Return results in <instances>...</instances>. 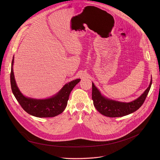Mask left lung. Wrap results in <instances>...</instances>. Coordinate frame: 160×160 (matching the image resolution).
Masks as SVG:
<instances>
[{"mask_svg": "<svg viewBox=\"0 0 160 160\" xmlns=\"http://www.w3.org/2000/svg\"><path fill=\"white\" fill-rule=\"evenodd\" d=\"M152 83L151 79L148 88L137 99L131 102H121L110 100L102 95L99 90L92 83V98L93 105L101 114L111 118L122 117L134 113L143 103Z\"/></svg>", "mask_w": 160, "mask_h": 160, "instance_id": "8db88e82", "label": "left lung"}]
</instances>
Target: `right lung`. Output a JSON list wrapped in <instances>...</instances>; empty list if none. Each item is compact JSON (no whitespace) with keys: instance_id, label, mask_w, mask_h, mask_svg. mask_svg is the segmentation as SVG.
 <instances>
[{"instance_id":"right-lung-1","label":"right lung","mask_w":160,"mask_h":160,"mask_svg":"<svg viewBox=\"0 0 160 160\" xmlns=\"http://www.w3.org/2000/svg\"><path fill=\"white\" fill-rule=\"evenodd\" d=\"M14 57L12 62L10 84L12 91L23 110L28 114L38 118L54 117L61 114L65 109L69 96L80 79L73 80L66 84L62 89L53 97L46 99H34L24 96L17 87L13 69Z\"/></svg>"}]
</instances>
